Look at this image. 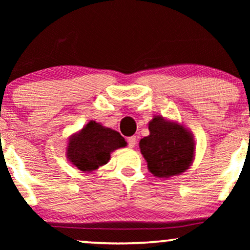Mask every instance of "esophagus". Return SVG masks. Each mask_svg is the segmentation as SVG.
<instances>
[{
    "instance_id": "34e87169",
    "label": "esophagus",
    "mask_w": 250,
    "mask_h": 250,
    "mask_svg": "<svg viewBox=\"0 0 250 250\" xmlns=\"http://www.w3.org/2000/svg\"><path fill=\"white\" fill-rule=\"evenodd\" d=\"M127 142H128V146L129 148H134L136 146V138L135 136H129L127 139Z\"/></svg>"
}]
</instances>
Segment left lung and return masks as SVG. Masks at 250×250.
Returning a JSON list of instances; mask_svg holds the SVG:
<instances>
[{
	"label": "left lung",
	"mask_w": 250,
	"mask_h": 250,
	"mask_svg": "<svg viewBox=\"0 0 250 250\" xmlns=\"http://www.w3.org/2000/svg\"><path fill=\"white\" fill-rule=\"evenodd\" d=\"M148 128L149 135L140 140L139 146L153 176L168 179L190 168L196 156V141L183 123L153 116Z\"/></svg>",
	"instance_id": "1"
}]
</instances>
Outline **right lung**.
Segmentation results:
<instances>
[{"label":"right lung","mask_w":250,"mask_h":250,"mask_svg":"<svg viewBox=\"0 0 250 250\" xmlns=\"http://www.w3.org/2000/svg\"><path fill=\"white\" fill-rule=\"evenodd\" d=\"M126 146L127 142L117 131L90 121L69 136L66 157L75 168L92 173L109 162L111 152Z\"/></svg>","instance_id":"add662e5"}]
</instances>
